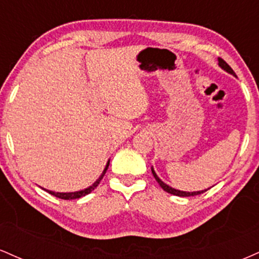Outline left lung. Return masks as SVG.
<instances>
[{"label":"left lung","mask_w":259,"mask_h":259,"mask_svg":"<svg viewBox=\"0 0 259 259\" xmlns=\"http://www.w3.org/2000/svg\"><path fill=\"white\" fill-rule=\"evenodd\" d=\"M218 64H219V67L222 68L223 70H225V72L227 73H229V74H231V75H234V76H236V74H235V72L233 69H231V67L230 65H229L227 62L224 61V59H222V58H218ZM151 170H152V174H153V177H154V179L157 180V183L159 184V186L162 187L163 190H164V191H167L168 194H171V195H175V196H180V197H189V196H196V195H201V194H203V192H206L207 190H201V191H192V192H190V191H181V190H177V189H173V187L171 186H169V185H167V184L164 183V181H162L158 178V175L156 174V171H154V169H153V167L151 168Z\"/></svg>","instance_id":"obj_1"}]
</instances>
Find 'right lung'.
<instances>
[{
    "mask_svg": "<svg viewBox=\"0 0 259 259\" xmlns=\"http://www.w3.org/2000/svg\"><path fill=\"white\" fill-rule=\"evenodd\" d=\"M108 165H109V160H108V162H107L106 167H105V169H103L102 174L100 175L99 179H97L96 181H95V183L92 184L91 186L86 187V189H84V190H80V191H74V192H55V191H51V190H46V189H44V190H45V191L49 192V194H51V195H53V196H56V197L62 198V200H75V198L84 197V196L89 195V194H90L91 191H94V190L96 189L97 185H99V184H100V181L102 180L103 175L106 174L107 169H108Z\"/></svg>",
    "mask_w": 259,
    "mask_h": 259,
    "instance_id": "add662e5",
    "label": "right lung"
}]
</instances>
